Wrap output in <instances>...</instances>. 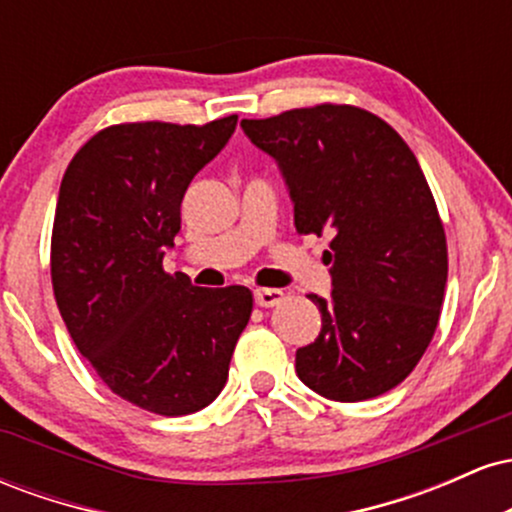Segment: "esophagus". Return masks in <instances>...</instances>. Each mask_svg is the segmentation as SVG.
Listing matches in <instances>:
<instances>
[{
	"label": "esophagus",
	"mask_w": 512,
	"mask_h": 512,
	"mask_svg": "<svg viewBox=\"0 0 512 512\" xmlns=\"http://www.w3.org/2000/svg\"><path fill=\"white\" fill-rule=\"evenodd\" d=\"M284 301V291L279 289H257L255 291V303L260 305V308H274V305H279Z\"/></svg>",
	"instance_id": "1"
}]
</instances>
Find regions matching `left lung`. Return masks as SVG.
I'll list each match as a JSON object with an SVG mask.
<instances>
[{
	"label": "left lung",
	"mask_w": 512,
	"mask_h": 512,
	"mask_svg": "<svg viewBox=\"0 0 512 512\" xmlns=\"http://www.w3.org/2000/svg\"><path fill=\"white\" fill-rule=\"evenodd\" d=\"M250 142L276 158L301 236L332 233V298L296 373L317 395L363 402L416 368L440 320L448 243L436 199L402 137L346 103L243 120Z\"/></svg>",
	"instance_id": "left-lung-1"
}]
</instances>
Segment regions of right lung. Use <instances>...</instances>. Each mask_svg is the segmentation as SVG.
Here are the masks:
<instances>
[{
  "label": "right lung",
  "instance_id": "add662e5",
  "mask_svg": "<svg viewBox=\"0 0 512 512\" xmlns=\"http://www.w3.org/2000/svg\"><path fill=\"white\" fill-rule=\"evenodd\" d=\"M236 125L238 115L110 125L76 151L60 185L50 274L64 325L117 397L161 416L219 397L252 313L245 286L202 289L163 269L187 185Z\"/></svg>",
  "mask_w": 512,
  "mask_h": 512
}]
</instances>
